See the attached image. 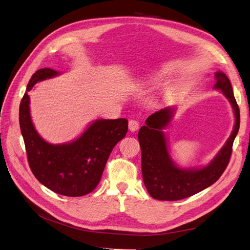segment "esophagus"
I'll return each instance as SVG.
<instances>
[{
	"label": "esophagus",
	"mask_w": 250,
	"mask_h": 250,
	"mask_svg": "<svg viewBox=\"0 0 250 250\" xmlns=\"http://www.w3.org/2000/svg\"><path fill=\"white\" fill-rule=\"evenodd\" d=\"M128 125H129V130L132 131V132L137 131L140 128L139 122H138V121H135V120H130L129 123H128Z\"/></svg>",
	"instance_id": "34e87169"
}]
</instances>
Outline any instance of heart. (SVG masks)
Returning <instances> with one entry per match:
<instances>
[{"mask_svg":"<svg viewBox=\"0 0 250 250\" xmlns=\"http://www.w3.org/2000/svg\"><path fill=\"white\" fill-rule=\"evenodd\" d=\"M154 81H156V80H155V79H154V80H153V82H154Z\"/></svg>","mask_w":250,"mask_h":250,"instance_id":"obj_1","label":"heart"}]
</instances>
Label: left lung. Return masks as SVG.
<instances>
[{"label":"left lung","mask_w":250,"mask_h":250,"mask_svg":"<svg viewBox=\"0 0 250 250\" xmlns=\"http://www.w3.org/2000/svg\"><path fill=\"white\" fill-rule=\"evenodd\" d=\"M215 78L214 88L221 90L228 98L236 120L230 137L206 167L183 169L172 161L163 129L170 124L175 111L174 107H166L152 113L147 118L146 125L141 127L138 138L142 151L143 180L152 198L174 201L190 197L216 183L228 167L232 144L240 127V110L228 76L219 71Z\"/></svg>","instance_id":"left-lung-1"}]
</instances>
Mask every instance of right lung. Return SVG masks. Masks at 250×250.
<instances>
[{
	"mask_svg": "<svg viewBox=\"0 0 250 250\" xmlns=\"http://www.w3.org/2000/svg\"><path fill=\"white\" fill-rule=\"evenodd\" d=\"M57 75L50 67L33 74L20 104V126L30 169L36 179L57 194L79 197L93 192L99 184L111 150L127 133L128 121L99 119L71 143L53 145L46 142L32 123L28 92L37 82Z\"/></svg>",
	"mask_w": 250,
	"mask_h": 250,
	"instance_id": "right-lung-1",
	"label": "right lung"
}]
</instances>
